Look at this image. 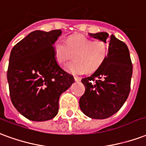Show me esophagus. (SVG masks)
<instances>
[{"label": "esophagus", "instance_id": "obj_1", "mask_svg": "<svg viewBox=\"0 0 146 146\" xmlns=\"http://www.w3.org/2000/svg\"><path fill=\"white\" fill-rule=\"evenodd\" d=\"M74 78L76 82H79V81H81V78L78 77V76H74Z\"/></svg>", "mask_w": 146, "mask_h": 146}]
</instances>
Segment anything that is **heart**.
<instances>
[{"label": "heart", "instance_id": "b5f03b06", "mask_svg": "<svg viewBox=\"0 0 146 146\" xmlns=\"http://www.w3.org/2000/svg\"><path fill=\"white\" fill-rule=\"evenodd\" d=\"M56 62L63 65L74 56V61L69 63L65 70L74 74L93 72L103 65L108 54V46L103 40H92L76 35L68 38L66 44L58 40L52 47Z\"/></svg>", "mask_w": 146, "mask_h": 146}]
</instances>
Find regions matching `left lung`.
<instances>
[{
  "label": "left lung",
  "mask_w": 146,
  "mask_h": 146,
  "mask_svg": "<svg viewBox=\"0 0 146 146\" xmlns=\"http://www.w3.org/2000/svg\"><path fill=\"white\" fill-rule=\"evenodd\" d=\"M89 36L108 43V54L100 68L82 79L86 92L79 100V107L89 117L105 119L117 112L127 100L132 64L127 45L115 36L105 32Z\"/></svg>",
  "instance_id": "obj_1"
}]
</instances>
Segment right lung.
I'll return each instance as SVG.
<instances>
[{
    "label": "right lung",
    "instance_id": "1",
    "mask_svg": "<svg viewBox=\"0 0 146 146\" xmlns=\"http://www.w3.org/2000/svg\"><path fill=\"white\" fill-rule=\"evenodd\" d=\"M61 33L59 29L33 31L11 51L7 73L11 100L30 121L54 118L60 95L74 82L54 59L52 47Z\"/></svg>",
    "mask_w": 146,
    "mask_h": 146
}]
</instances>
